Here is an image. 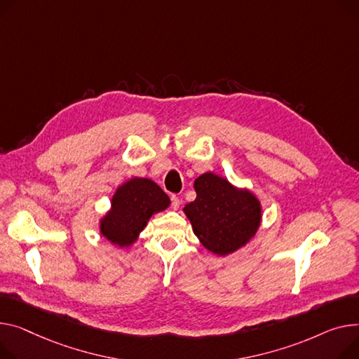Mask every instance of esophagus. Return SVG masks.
<instances>
[{
  "label": "esophagus",
  "mask_w": 359,
  "mask_h": 359,
  "mask_svg": "<svg viewBox=\"0 0 359 359\" xmlns=\"http://www.w3.org/2000/svg\"><path fill=\"white\" fill-rule=\"evenodd\" d=\"M170 201H172V208H173L175 210L179 209V206H180V199H179L176 195H172Z\"/></svg>",
  "instance_id": "34e87169"
}]
</instances>
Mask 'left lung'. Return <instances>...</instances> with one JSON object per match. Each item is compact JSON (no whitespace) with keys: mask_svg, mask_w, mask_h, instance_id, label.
I'll list each match as a JSON object with an SVG mask.
<instances>
[{"mask_svg":"<svg viewBox=\"0 0 359 359\" xmlns=\"http://www.w3.org/2000/svg\"><path fill=\"white\" fill-rule=\"evenodd\" d=\"M195 190L196 199L183 210L203 247L226 255L251 240L261 221V205L252 194L213 173L199 176Z\"/></svg>","mask_w":359,"mask_h":359,"instance_id":"obj_1","label":"left lung"}]
</instances>
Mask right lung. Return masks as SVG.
Returning a JSON list of instances; mask_svg holds the SVG:
<instances>
[{
    "label": "right lung",
    "instance_id": "1",
    "mask_svg": "<svg viewBox=\"0 0 359 359\" xmlns=\"http://www.w3.org/2000/svg\"><path fill=\"white\" fill-rule=\"evenodd\" d=\"M169 205V196L153 180L134 177L118 187L111 210L101 221V232L112 244L128 247L144 229L151 215Z\"/></svg>",
    "mask_w": 359,
    "mask_h": 359
}]
</instances>
